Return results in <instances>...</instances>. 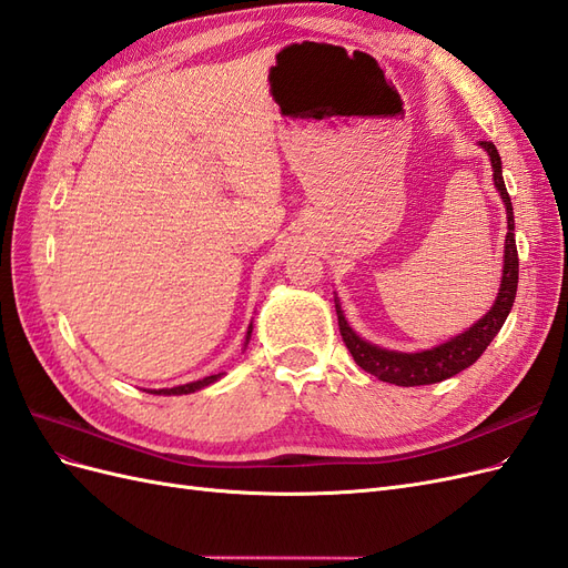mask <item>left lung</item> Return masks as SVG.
Masks as SVG:
<instances>
[{
  "label": "left lung",
  "instance_id": "obj_1",
  "mask_svg": "<svg viewBox=\"0 0 568 568\" xmlns=\"http://www.w3.org/2000/svg\"><path fill=\"white\" fill-rule=\"evenodd\" d=\"M488 151L490 163H493V180L497 192H500L505 205H507V239H505V270H503V284L500 294H497L495 305L486 317H480L467 332L443 343L438 348L424 351V353H395L384 351L379 346H372V343L359 338L343 317L341 307L336 303V315H338V329L346 343L348 353L353 355L355 363L365 372L374 374L376 379L395 384V386H426V384H438L443 379H450V376L459 374L462 369L471 367L476 359L484 355V351L490 346L495 334L503 329V324L511 311L514 298H517V286H519V253H517V239H514V211L511 201L507 194V186L503 180V161L500 153H497L493 142H480Z\"/></svg>",
  "mask_w": 568,
  "mask_h": 568
}]
</instances>
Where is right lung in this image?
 <instances>
[{"instance_id": "add662e5", "label": "right lung", "mask_w": 568, "mask_h": 568, "mask_svg": "<svg viewBox=\"0 0 568 568\" xmlns=\"http://www.w3.org/2000/svg\"><path fill=\"white\" fill-rule=\"evenodd\" d=\"M251 336V326H248V334H246V341ZM220 379V374H213V376H205V379H199V382H192V384H184V386H175V388H161V390H153L156 395H182V393H194L203 386H209L213 382Z\"/></svg>"}]
</instances>
